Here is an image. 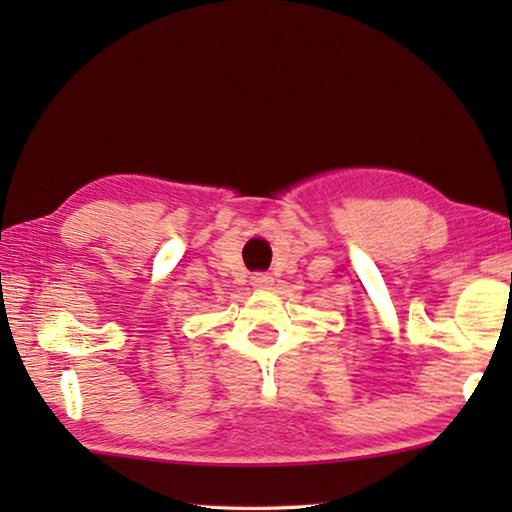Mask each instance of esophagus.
Wrapping results in <instances>:
<instances>
[{"mask_svg": "<svg viewBox=\"0 0 512 512\" xmlns=\"http://www.w3.org/2000/svg\"><path fill=\"white\" fill-rule=\"evenodd\" d=\"M250 284L257 289H268L273 284V275L271 273H255L250 277Z\"/></svg>", "mask_w": 512, "mask_h": 512, "instance_id": "obj_1", "label": "esophagus"}]
</instances>
